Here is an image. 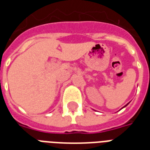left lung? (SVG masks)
I'll return each instance as SVG.
<instances>
[{"label": "left lung", "instance_id": "1", "mask_svg": "<svg viewBox=\"0 0 150 150\" xmlns=\"http://www.w3.org/2000/svg\"><path fill=\"white\" fill-rule=\"evenodd\" d=\"M127 105H128V104H127ZM127 105H126V106H127ZM126 106H125V107H126Z\"/></svg>", "mask_w": 150, "mask_h": 150}]
</instances>
